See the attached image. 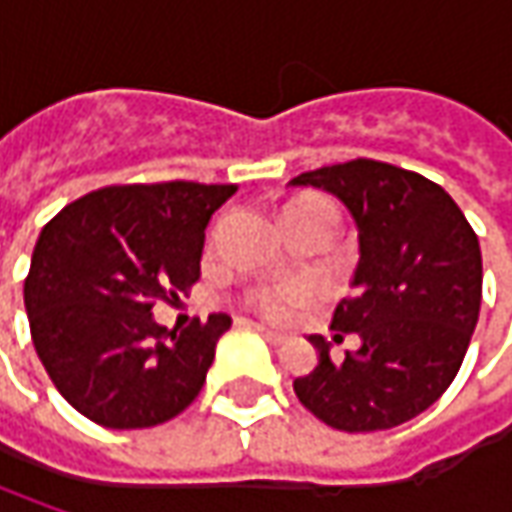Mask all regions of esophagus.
<instances>
[{"instance_id": "1", "label": "esophagus", "mask_w": 512, "mask_h": 512, "mask_svg": "<svg viewBox=\"0 0 512 512\" xmlns=\"http://www.w3.org/2000/svg\"><path fill=\"white\" fill-rule=\"evenodd\" d=\"M253 330H256V333H262V336H265V339L270 344H282V342H285V336H282V333H276V330H267L265 325H253Z\"/></svg>"}]
</instances>
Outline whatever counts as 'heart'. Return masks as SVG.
Instances as JSON below:
<instances>
[{
  "label": "heart",
  "instance_id": "obj_1",
  "mask_svg": "<svg viewBox=\"0 0 512 512\" xmlns=\"http://www.w3.org/2000/svg\"><path fill=\"white\" fill-rule=\"evenodd\" d=\"M285 225L296 222H319L336 230L339 225V207L327 196H296L282 210ZM242 305L262 316L267 322H287L296 310L313 305L319 299V285L307 279H276V282H259L242 290Z\"/></svg>",
  "mask_w": 512,
  "mask_h": 512
}]
</instances>
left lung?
Returning <instances> with one entry per match:
<instances>
[{
    "label": "left lung",
    "mask_w": 512,
    "mask_h": 512,
    "mask_svg": "<svg viewBox=\"0 0 512 512\" xmlns=\"http://www.w3.org/2000/svg\"><path fill=\"white\" fill-rule=\"evenodd\" d=\"M290 185L330 190L353 213L362 259L330 327L359 350L319 364L293 382L299 402L336 430H387L442 396L464 362L482 307V250L462 207L416 170L376 159L307 170Z\"/></svg>",
    "instance_id": "left-lung-1"
}]
</instances>
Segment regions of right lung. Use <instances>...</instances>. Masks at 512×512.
I'll return each mask as SVG.
<instances>
[{
    "label": "right lung",
    "instance_id": "add662e5",
    "mask_svg": "<svg viewBox=\"0 0 512 512\" xmlns=\"http://www.w3.org/2000/svg\"><path fill=\"white\" fill-rule=\"evenodd\" d=\"M236 185L139 182L90 190L42 227L28 279L30 339L65 402L110 430L179 416L202 390L227 313L153 322L202 276L210 216Z\"/></svg>",
    "mask_w": 512,
    "mask_h": 512
}]
</instances>
